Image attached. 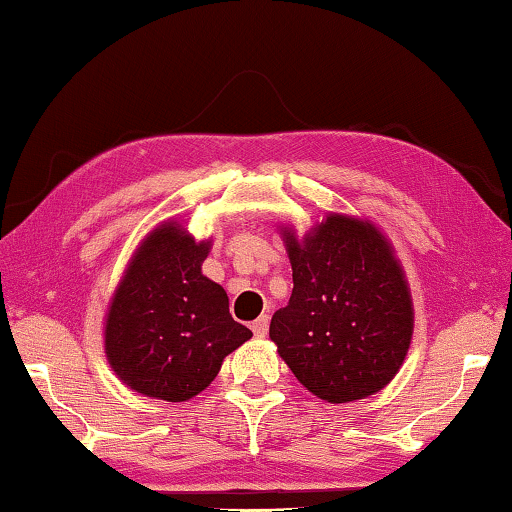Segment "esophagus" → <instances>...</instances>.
Returning <instances> with one entry per match:
<instances>
[{
  "mask_svg": "<svg viewBox=\"0 0 512 512\" xmlns=\"http://www.w3.org/2000/svg\"><path fill=\"white\" fill-rule=\"evenodd\" d=\"M251 331H254V335H258V338H265L267 331H270V317L267 315L258 317V320L251 324Z\"/></svg>",
  "mask_w": 512,
  "mask_h": 512,
  "instance_id": "34e87169",
  "label": "esophagus"
}]
</instances>
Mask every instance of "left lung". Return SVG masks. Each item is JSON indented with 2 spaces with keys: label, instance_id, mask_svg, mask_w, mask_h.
Listing matches in <instances>:
<instances>
[{
  "label": "left lung",
  "instance_id": "obj_1",
  "mask_svg": "<svg viewBox=\"0 0 512 512\" xmlns=\"http://www.w3.org/2000/svg\"><path fill=\"white\" fill-rule=\"evenodd\" d=\"M292 295L270 338L292 374L331 404L370 397L392 381L413 335V304L390 245L370 222L329 215L297 240L283 231Z\"/></svg>",
  "mask_w": 512,
  "mask_h": 512
}]
</instances>
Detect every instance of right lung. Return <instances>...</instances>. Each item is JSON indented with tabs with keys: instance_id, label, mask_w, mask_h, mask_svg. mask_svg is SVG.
<instances>
[{
	"instance_id": "obj_1",
	"label": "right lung",
	"mask_w": 512,
	"mask_h": 512,
	"mask_svg": "<svg viewBox=\"0 0 512 512\" xmlns=\"http://www.w3.org/2000/svg\"><path fill=\"white\" fill-rule=\"evenodd\" d=\"M211 242L165 222L115 290L106 320L108 363L140 395L186 401L208 388L222 360L251 338L222 286L201 274Z\"/></svg>"
}]
</instances>
